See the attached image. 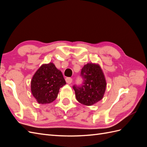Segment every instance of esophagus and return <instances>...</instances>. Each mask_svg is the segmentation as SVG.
Listing matches in <instances>:
<instances>
[{"instance_id":"obj_1","label":"esophagus","mask_w":147,"mask_h":147,"mask_svg":"<svg viewBox=\"0 0 147 147\" xmlns=\"http://www.w3.org/2000/svg\"><path fill=\"white\" fill-rule=\"evenodd\" d=\"M65 81H66L67 83L70 84L72 82V78H70V77H67V78H65Z\"/></svg>"}]
</instances>
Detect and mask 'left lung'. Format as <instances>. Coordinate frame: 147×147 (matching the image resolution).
<instances>
[{
	"instance_id": "1",
	"label": "left lung",
	"mask_w": 147,
	"mask_h": 147,
	"mask_svg": "<svg viewBox=\"0 0 147 147\" xmlns=\"http://www.w3.org/2000/svg\"><path fill=\"white\" fill-rule=\"evenodd\" d=\"M80 85L73 86L77 100L83 105H92L100 100L106 88V81L100 67L88 63L82 69Z\"/></svg>"
}]
</instances>
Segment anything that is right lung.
Returning <instances> with one entry per match:
<instances>
[{
	"mask_svg": "<svg viewBox=\"0 0 147 147\" xmlns=\"http://www.w3.org/2000/svg\"><path fill=\"white\" fill-rule=\"evenodd\" d=\"M66 84L62 72L51 63L43 64L31 80V91L38 103L50 104L57 97L60 88Z\"/></svg>",
	"mask_w": 147,
	"mask_h": 147,
	"instance_id": "obj_1",
	"label": "right lung"
}]
</instances>
